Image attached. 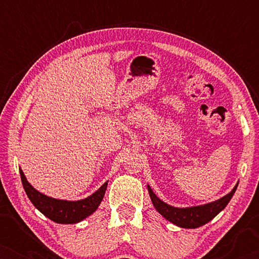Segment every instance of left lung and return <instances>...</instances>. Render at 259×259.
<instances>
[{"label":"left lung","instance_id":"1","mask_svg":"<svg viewBox=\"0 0 259 259\" xmlns=\"http://www.w3.org/2000/svg\"><path fill=\"white\" fill-rule=\"evenodd\" d=\"M237 186L238 185H236L235 189H233L229 194H226L225 197L221 198V199L213 201V203L186 208L173 207L171 205H167L164 203V201H161L157 196H155L150 186H148V193H150V197L154 207L157 208L159 213L164 215L167 221L180 226V228L196 229L212 221L219 212L224 210L226 205L229 204V201L231 200L233 193L236 192Z\"/></svg>","mask_w":259,"mask_h":259}]
</instances>
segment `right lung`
<instances>
[{"mask_svg":"<svg viewBox=\"0 0 259 259\" xmlns=\"http://www.w3.org/2000/svg\"><path fill=\"white\" fill-rule=\"evenodd\" d=\"M20 175L23 189L34 206L42 212L46 217H48L53 222L59 223V224H74V223H79L91 215L100 205L102 198L105 196L106 189H107V183H105L97 192L86 199L77 201L59 200L45 196L35 190L27 182L22 169H20Z\"/></svg>","mask_w":259,"mask_h":259,"instance_id":"right-lung-1","label":"right lung"}]
</instances>
